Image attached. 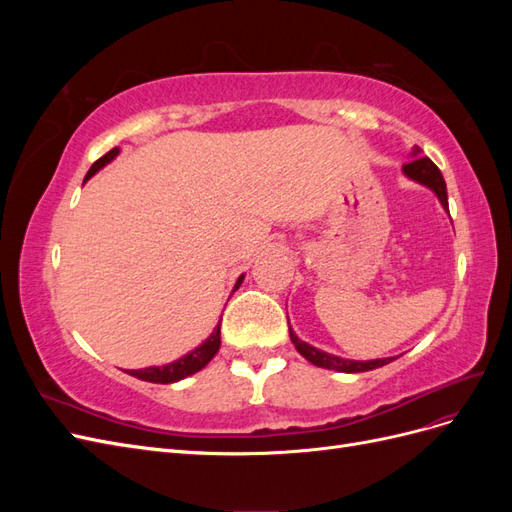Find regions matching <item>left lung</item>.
<instances>
[{"mask_svg":"<svg viewBox=\"0 0 512 512\" xmlns=\"http://www.w3.org/2000/svg\"><path fill=\"white\" fill-rule=\"evenodd\" d=\"M412 160L408 164H404V175L427 185L429 190H433V194H436L440 198L442 207L448 211V196H446V183L442 179V173L440 168L433 164L429 158L421 156V149L414 147L412 149ZM290 339L294 348H297L305 359L309 363H314L318 367H324V369H335V371H344V374H359V371H371L376 367H382L386 363H391L393 359H376V361H350V359H342V356H335V354H329V352H322L314 346H309L305 342H301V339L294 335V331L290 329Z\"/></svg>","mask_w":512,"mask_h":512,"instance_id":"left-lung-1","label":"left lung"}]
</instances>
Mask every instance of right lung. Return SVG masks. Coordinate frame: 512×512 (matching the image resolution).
<instances>
[{
	"instance_id": "1",
	"label": "right lung",
	"mask_w": 512,
	"mask_h": 512,
	"mask_svg": "<svg viewBox=\"0 0 512 512\" xmlns=\"http://www.w3.org/2000/svg\"><path fill=\"white\" fill-rule=\"evenodd\" d=\"M117 153H119V147H115V149H111L108 153H104V156H102L98 162H94V166L89 168V173L85 175V181L94 177L102 166H106L108 162H111V160L117 156ZM241 282H243V275L237 280L235 290L241 286ZM235 290H232V292H235ZM220 322H222V320H220ZM220 322H218V327L213 329V333L205 339L203 344H200L198 348H194L192 352L183 354L181 359H177V361H173V363H166V365H162V367L130 369L128 374L134 376V378H141V380H145V382H156V384H170V382H177V380H183V378H188V376L196 374V371L203 369V367L213 359V356L218 354V350H220V344H222V342H220Z\"/></svg>"
}]
</instances>
